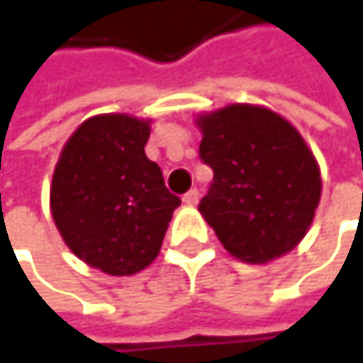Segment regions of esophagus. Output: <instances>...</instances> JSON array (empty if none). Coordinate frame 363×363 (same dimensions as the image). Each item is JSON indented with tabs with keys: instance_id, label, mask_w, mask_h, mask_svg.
<instances>
[{
	"instance_id": "esophagus-1",
	"label": "esophagus",
	"mask_w": 363,
	"mask_h": 363,
	"mask_svg": "<svg viewBox=\"0 0 363 363\" xmlns=\"http://www.w3.org/2000/svg\"><path fill=\"white\" fill-rule=\"evenodd\" d=\"M197 201H199V191H197V189H191L189 193L182 195V203H184V206H195Z\"/></svg>"
}]
</instances>
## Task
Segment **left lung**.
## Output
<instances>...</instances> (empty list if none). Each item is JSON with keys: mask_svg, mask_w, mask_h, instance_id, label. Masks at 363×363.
<instances>
[{"mask_svg": "<svg viewBox=\"0 0 363 363\" xmlns=\"http://www.w3.org/2000/svg\"><path fill=\"white\" fill-rule=\"evenodd\" d=\"M199 157L214 182L199 212L225 250L252 264L294 250L322 197V177L301 132L275 111L235 103L199 113Z\"/></svg>", "mask_w": 363, "mask_h": 363, "instance_id": "8db88e82", "label": "left lung"}]
</instances>
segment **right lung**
<instances>
[{
    "mask_svg": "<svg viewBox=\"0 0 363 363\" xmlns=\"http://www.w3.org/2000/svg\"><path fill=\"white\" fill-rule=\"evenodd\" d=\"M151 119L128 113L88 117L65 143L50 184L54 225L86 264L107 275H134L162 250L172 195L145 155Z\"/></svg>",
    "mask_w": 363,
    "mask_h": 363,
    "instance_id": "obj_1",
    "label": "right lung"
}]
</instances>
